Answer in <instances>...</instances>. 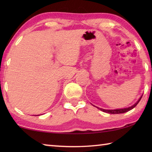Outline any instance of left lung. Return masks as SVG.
<instances>
[{"label": "left lung", "mask_w": 152, "mask_h": 152, "mask_svg": "<svg viewBox=\"0 0 152 152\" xmlns=\"http://www.w3.org/2000/svg\"><path fill=\"white\" fill-rule=\"evenodd\" d=\"M141 98H142V96L140 97V99L138 100V101L135 103L133 105V106L130 107H128V108H124V109H115V110H106V109H101V108H99L97 107L98 109L99 110H102V111L105 112V113H110V114H119V113H124L129 111V110L133 109V108L137 106V104L139 103V102L140 101V100Z\"/></svg>", "instance_id": "8db88e82"}]
</instances>
